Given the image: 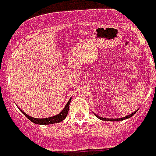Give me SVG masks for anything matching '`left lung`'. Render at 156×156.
I'll return each mask as SVG.
<instances>
[{
    "label": "left lung",
    "mask_w": 156,
    "mask_h": 156,
    "mask_svg": "<svg viewBox=\"0 0 156 156\" xmlns=\"http://www.w3.org/2000/svg\"><path fill=\"white\" fill-rule=\"evenodd\" d=\"M136 112H134V113H132V114H130V115H127L126 116V117H124V118H116V119H111V118H101V117H99V116L96 115L95 116L97 117L98 118H99V119H101V120H104V121H122V120H124V119H127V118H131L132 116H133L134 114L136 113Z\"/></svg>",
    "instance_id": "left-lung-1"
}]
</instances>
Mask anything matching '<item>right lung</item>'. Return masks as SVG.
Here are the masks:
<instances>
[{
    "label": "right lung",
    "instance_id": "right-lung-1",
    "mask_svg": "<svg viewBox=\"0 0 156 156\" xmlns=\"http://www.w3.org/2000/svg\"><path fill=\"white\" fill-rule=\"evenodd\" d=\"M71 99H69L68 103L66 105L64 109L59 114H57L56 116H53V117H50V118H34L33 117H30L28 114L24 113V111H22L20 109V111L22 113H24L25 117H26L28 119H29L30 121L33 122L34 123L36 124H41V125H48V124H53V123H57V122H60L62 120H64L66 118V117L67 116V113H68L69 110V105H70V103H71Z\"/></svg>",
    "mask_w": 156,
    "mask_h": 156
}]
</instances>
